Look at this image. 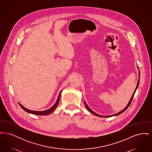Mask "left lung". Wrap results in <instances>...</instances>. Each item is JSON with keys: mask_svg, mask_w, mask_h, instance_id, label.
I'll return each instance as SVG.
<instances>
[{"mask_svg": "<svg viewBox=\"0 0 152 152\" xmlns=\"http://www.w3.org/2000/svg\"><path fill=\"white\" fill-rule=\"evenodd\" d=\"M138 67V66H137ZM139 77H140V72H139ZM139 81H140V79H138V80L137 82V86H136V89H135V90H134V93H133V94L132 95V97L130 98V101H129V102H128V104H127V105H126V107L125 108L123 109L121 111H120V112H118V113H117L116 114H114V115H110V116H101V115H98V114H97L96 113H95L92 110H91V109L89 108V107L87 105V104H86V101H84V103H85V105H86V108H87V109L91 113H92V114H94V115L95 116H98V117H112V116H117V115H120L121 113H123L125 110H126L127 108L129 107V105H130V103H131V101L132 100V99H133V96H134V94H135V92H136V90H137V89L138 87V84H139Z\"/></svg>", "mask_w": 152, "mask_h": 152, "instance_id": "obj_1", "label": "left lung"}]
</instances>
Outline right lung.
I'll list each match as a JSON object with an SVG mask.
<instances>
[{
  "mask_svg": "<svg viewBox=\"0 0 152 152\" xmlns=\"http://www.w3.org/2000/svg\"><path fill=\"white\" fill-rule=\"evenodd\" d=\"M63 89L60 91V92L59 93V94L58 96V99H57V100L56 101L55 104L50 109H47V110H43V111H35V110H29L28 109L26 108H24L22 104H20V103H19V104L20 105V106L21 107L23 110H24L26 112L31 113V114H33V115H40V116H45V115H50V113H51L56 108L57 106H58V104L59 102V100H60V94L62 92Z\"/></svg>",
  "mask_w": 152,
  "mask_h": 152,
  "instance_id": "add662e5",
  "label": "right lung"
}]
</instances>
